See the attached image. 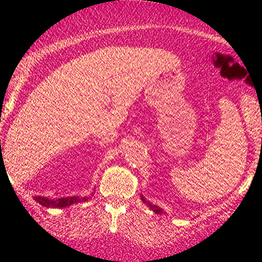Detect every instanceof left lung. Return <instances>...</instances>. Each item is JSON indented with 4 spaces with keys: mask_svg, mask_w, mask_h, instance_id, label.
<instances>
[{
    "mask_svg": "<svg viewBox=\"0 0 262 262\" xmlns=\"http://www.w3.org/2000/svg\"><path fill=\"white\" fill-rule=\"evenodd\" d=\"M142 200H143V202H145V203H147L148 206H149V207H151L152 211L156 212V214H163V210L160 209L159 206H156V205H151V203H149V202H147V201L144 200V196H143V195H142Z\"/></svg>",
    "mask_w": 262,
    "mask_h": 262,
    "instance_id": "8db88e82",
    "label": "left lung"
}]
</instances>
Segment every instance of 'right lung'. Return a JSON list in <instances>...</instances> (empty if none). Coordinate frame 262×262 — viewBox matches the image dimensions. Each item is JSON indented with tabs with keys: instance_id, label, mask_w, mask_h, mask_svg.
I'll list each match as a JSON object with an SVG mask.
<instances>
[{
	"instance_id": "right-lung-1",
	"label": "right lung",
	"mask_w": 262,
	"mask_h": 262,
	"mask_svg": "<svg viewBox=\"0 0 262 262\" xmlns=\"http://www.w3.org/2000/svg\"><path fill=\"white\" fill-rule=\"evenodd\" d=\"M35 201L45 207H60L61 209V207H67L73 203L88 201V198L86 196H82V198L81 196H66V198H59V200H48L46 196H35Z\"/></svg>"
}]
</instances>
